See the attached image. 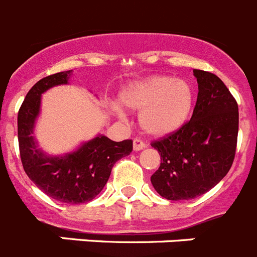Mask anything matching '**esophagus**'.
<instances>
[{
  "label": "esophagus",
  "mask_w": 257,
  "mask_h": 257,
  "mask_svg": "<svg viewBox=\"0 0 257 257\" xmlns=\"http://www.w3.org/2000/svg\"><path fill=\"white\" fill-rule=\"evenodd\" d=\"M145 147H147V144H145L144 142H142L140 139H135L134 140V144H133V149L135 152H139L142 151V149H144Z\"/></svg>",
  "instance_id": "34e87169"
}]
</instances>
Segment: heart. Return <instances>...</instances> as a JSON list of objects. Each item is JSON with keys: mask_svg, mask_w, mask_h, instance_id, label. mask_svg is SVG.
I'll return each instance as SVG.
<instances>
[{"mask_svg": "<svg viewBox=\"0 0 257 257\" xmlns=\"http://www.w3.org/2000/svg\"><path fill=\"white\" fill-rule=\"evenodd\" d=\"M119 101L133 110H140L143 130L156 138L176 133L189 121L194 106V90L187 81L174 76H152L126 86L119 94ZM118 115L123 110L113 105Z\"/></svg>", "mask_w": 257, "mask_h": 257, "instance_id": "heart-1", "label": "heart"}]
</instances>
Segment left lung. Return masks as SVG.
Wrapping results in <instances>:
<instances>
[{
	"mask_svg": "<svg viewBox=\"0 0 257 257\" xmlns=\"http://www.w3.org/2000/svg\"><path fill=\"white\" fill-rule=\"evenodd\" d=\"M198 82L196 108L180 130L152 144L161 166L152 175L156 192L185 201L212 189L230 170L238 136V104L215 74L193 69Z\"/></svg>",
	"mask_w": 257,
	"mask_h": 257,
	"instance_id": "obj_1",
	"label": "left lung"
}]
</instances>
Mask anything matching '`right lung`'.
<instances>
[{"label":"right lung","instance_id":"1","mask_svg":"<svg viewBox=\"0 0 257 257\" xmlns=\"http://www.w3.org/2000/svg\"><path fill=\"white\" fill-rule=\"evenodd\" d=\"M72 74V70L51 74L29 90L18 113V140L24 171L36 187L56 201L79 205L103 190L113 165L131 153L133 142H113L97 134L67 153L49 154L41 148L35 130L42 94L55 86L69 85Z\"/></svg>","mask_w":257,"mask_h":257}]
</instances>
